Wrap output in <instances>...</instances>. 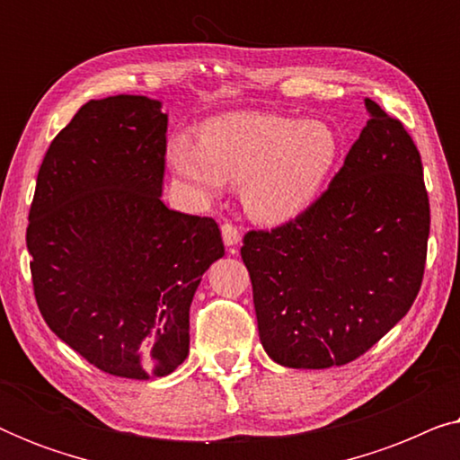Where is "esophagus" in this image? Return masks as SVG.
I'll return each instance as SVG.
<instances>
[{
	"mask_svg": "<svg viewBox=\"0 0 460 460\" xmlns=\"http://www.w3.org/2000/svg\"><path fill=\"white\" fill-rule=\"evenodd\" d=\"M222 238L226 247H236V244L241 243V230H238L232 222H226L222 224Z\"/></svg>",
	"mask_w": 460,
	"mask_h": 460,
	"instance_id": "34e87169",
	"label": "esophagus"
}]
</instances>
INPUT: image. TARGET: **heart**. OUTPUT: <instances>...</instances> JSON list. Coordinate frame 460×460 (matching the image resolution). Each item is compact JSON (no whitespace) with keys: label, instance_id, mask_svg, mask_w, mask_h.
I'll return each instance as SVG.
<instances>
[{"label":"heart","instance_id":"heart-1","mask_svg":"<svg viewBox=\"0 0 460 460\" xmlns=\"http://www.w3.org/2000/svg\"><path fill=\"white\" fill-rule=\"evenodd\" d=\"M339 153L329 123L260 111L213 117L200 128V140L175 134L167 144L173 173L199 197H217L226 180L241 181L244 209L263 224L304 213L323 192Z\"/></svg>","mask_w":460,"mask_h":460}]
</instances>
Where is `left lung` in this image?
<instances>
[{"label": "left lung", "instance_id": "1", "mask_svg": "<svg viewBox=\"0 0 460 460\" xmlns=\"http://www.w3.org/2000/svg\"><path fill=\"white\" fill-rule=\"evenodd\" d=\"M368 121L304 213L251 230L243 261L263 349L288 368L341 367L394 329L417 299L429 238L420 155L398 119Z\"/></svg>", "mask_w": 460, "mask_h": 460}]
</instances>
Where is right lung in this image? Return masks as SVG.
Wrapping results in <instances>:
<instances>
[{
  "mask_svg": "<svg viewBox=\"0 0 460 460\" xmlns=\"http://www.w3.org/2000/svg\"><path fill=\"white\" fill-rule=\"evenodd\" d=\"M159 100L81 106L37 173L27 249L49 329L123 379L173 373L190 345V304L224 257L216 219L161 200L167 115Z\"/></svg>",
  "mask_w": 460,
  "mask_h": 460,
  "instance_id": "right-lung-1",
  "label": "right lung"
}]
</instances>
